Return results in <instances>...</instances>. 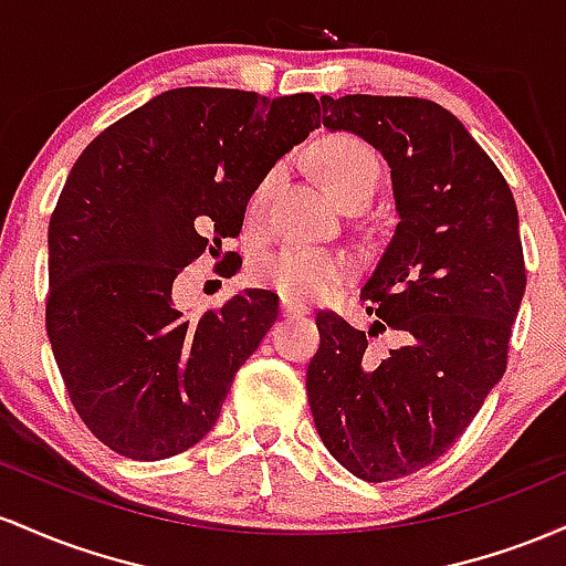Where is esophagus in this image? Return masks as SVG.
I'll list each match as a JSON object with an SVG mask.
<instances>
[{"instance_id":"1","label":"esophagus","mask_w":566,"mask_h":566,"mask_svg":"<svg viewBox=\"0 0 566 566\" xmlns=\"http://www.w3.org/2000/svg\"><path fill=\"white\" fill-rule=\"evenodd\" d=\"M281 313H283V317H300V315L307 313V307H304V304H296V302L283 300V302H281Z\"/></svg>"}]
</instances>
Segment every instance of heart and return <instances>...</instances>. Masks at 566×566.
<instances>
[{
	"label": "heart",
	"instance_id": "1",
	"mask_svg": "<svg viewBox=\"0 0 566 566\" xmlns=\"http://www.w3.org/2000/svg\"><path fill=\"white\" fill-rule=\"evenodd\" d=\"M313 163L321 174V181L342 206L355 195L377 192L379 179H382V165H379L377 151L350 133L323 136L313 149ZM275 176L277 170H270L256 184L251 195V211H262ZM350 272L353 264L345 253L302 243H291L281 251L264 253L251 266V277L262 289L275 291L281 300L296 304L323 300L339 289L350 277Z\"/></svg>",
	"mask_w": 566,
	"mask_h": 566
}]
</instances>
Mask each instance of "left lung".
<instances>
[{
  "label": "left lung",
  "instance_id": "1",
  "mask_svg": "<svg viewBox=\"0 0 566 566\" xmlns=\"http://www.w3.org/2000/svg\"><path fill=\"white\" fill-rule=\"evenodd\" d=\"M323 125L350 130L390 165L398 227L360 296L366 332L317 313L307 366L317 436L364 481L438 460L503 379L526 289L511 187L465 125L428 98L323 95ZM371 313V310H368ZM392 331V352L366 335Z\"/></svg>",
  "mask_w": 566,
  "mask_h": 566
}]
</instances>
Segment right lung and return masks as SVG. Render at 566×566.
I'll return each mask as SVG.
<instances>
[{"label": "right lung", "instance_id": "add662e5", "mask_svg": "<svg viewBox=\"0 0 566 566\" xmlns=\"http://www.w3.org/2000/svg\"><path fill=\"white\" fill-rule=\"evenodd\" d=\"M317 125L313 93L176 87L74 163L50 216L44 321L80 420L117 454H181L219 420L234 374L277 321V294L245 289L187 317L174 281L238 238L256 184Z\"/></svg>", "mask_w": 566, "mask_h": 566}]
</instances>
